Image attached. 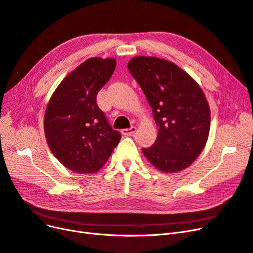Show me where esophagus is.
Returning a JSON list of instances; mask_svg holds the SVG:
<instances>
[{
    "label": "esophagus",
    "mask_w": 253,
    "mask_h": 253,
    "mask_svg": "<svg viewBox=\"0 0 253 253\" xmlns=\"http://www.w3.org/2000/svg\"><path fill=\"white\" fill-rule=\"evenodd\" d=\"M136 132V127L135 126H131L129 128H124L121 129V134L125 136H131L132 134H134Z\"/></svg>",
    "instance_id": "34e87169"
}]
</instances>
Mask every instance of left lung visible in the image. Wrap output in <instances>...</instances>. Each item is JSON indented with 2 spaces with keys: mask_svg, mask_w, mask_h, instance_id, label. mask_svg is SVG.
Masks as SVG:
<instances>
[{
  "mask_svg": "<svg viewBox=\"0 0 253 253\" xmlns=\"http://www.w3.org/2000/svg\"><path fill=\"white\" fill-rule=\"evenodd\" d=\"M158 126L156 141L142 149L158 170L186 169L204 150L210 131V108L196 81L170 61L139 56L129 60Z\"/></svg>",
  "mask_w": 253,
  "mask_h": 253,
  "instance_id": "1",
  "label": "left lung"
}]
</instances>
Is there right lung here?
I'll use <instances>...</instances> for the list:
<instances>
[{
    "mask_svg": "<svg viewBox=\"0 0 253 253\" xmlns=\"http://www.w3.org/2000/svg\"><path fill=\"white\" fill-rule=\"evenodd\" d=\"M115 67L113 58L87 59L59 84L45 111L48 147L74 172H97L120 141V133L112 128L96 101Z\"/></svg>",
    "mask_w": 253,
    "mask_h": 253,
    "instance_id": "1",
    "label": "right lung"
}]
</instances>
